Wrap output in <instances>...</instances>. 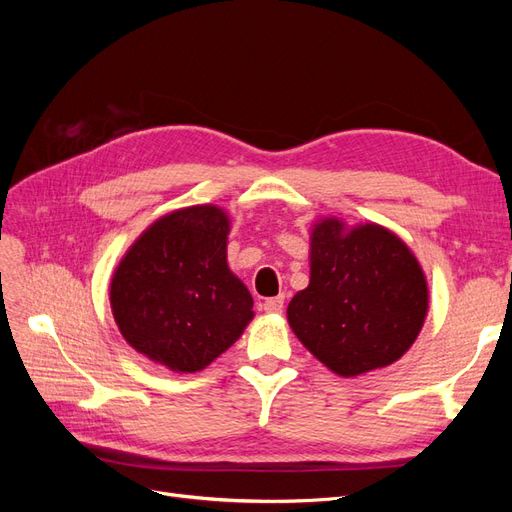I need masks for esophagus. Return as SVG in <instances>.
<instances>
[{"mask_svg": "<svg viewBox=\"0 0 512 512\" xmlns=\"http://www.w3.org/2000/svg\"><path fill=\"white\" fill-rule=\"evenodd\" d=\"M282 309H284V294H277V297H271L265 301L267 314H282Z\"/></svg>", "mask_w": 512, "mask_h": 512, "instance_id": "obj_1", "label": "esophagus"}]
</instances>
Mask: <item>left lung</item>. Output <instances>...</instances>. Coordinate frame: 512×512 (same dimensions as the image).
Segmentation results:
<instances>
[{"label": "left lung", "instance_id": "1", "mask_svg": "<svg viewBox=\"0 0 512 512\" xmlns=\"http://www.w3.org/2000/svg\"><path fill=\"white\" fill-rule=\"evenodd\" d=\"M427 307L425 273L395 232L327 218L309 237V286L294 294L286 314L320 363L354 378L401 359Z\"/></svg>", "mask_w": 512, "mask_h": 512}]
</instances>
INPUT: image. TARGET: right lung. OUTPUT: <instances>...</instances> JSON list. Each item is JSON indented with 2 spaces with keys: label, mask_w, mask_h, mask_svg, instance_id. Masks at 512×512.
I'll list each match as a JSON object with an SVG mask.
<instances>
[{
  "label": "right lung",
  "mask_w": 512,
  "mask_h": 512,
  "mask_svg": "<svg viewBox=\"0 0 512 512\" xmlns=\"http://www.w3.org/2000/svg\"><path fill=\"white\" fill-rule=\"evenodd\" d=\"M230 222L215 205L185 207L153 222L111 280L121 335L177 374L205 369L241 337L254 299L228 269Z\"/></svg>",
  "instance_id": "1"
}]
</instances>
